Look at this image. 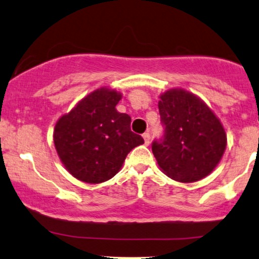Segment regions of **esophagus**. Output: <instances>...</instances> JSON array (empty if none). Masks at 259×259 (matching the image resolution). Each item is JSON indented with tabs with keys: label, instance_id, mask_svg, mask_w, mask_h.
<instances>
[{
	"label": "esophagus",
	"instance_id": "34e87169",
	"mask_svg": "<svg viewBox=\"0 0 259 259\" xmlns=\"http://www.w3.org/2000/svg\"><path fill=\"white\" fill-rule=\"evenodd\" d=\"M142 138H144V140H145V144H146V145L150 144V140H151L150 133H145L144 135H142Z\"/></svg>",
	"mask_w": 259,
	"mask_h": 259
}]
</instances>
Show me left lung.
I'll list each match as a JSON object with an SVG mask.
<instances>
[{"instance_id": "left-lung-1", "label": "left lung", "mask_w": 259, "mask_h": 259, "mask_svg": "<svg viewBox=\"0 0 259 259\" xmlns=\"http://www.w3.org/2000/svg\"><path fill=\"white\" fill-rule=\"evenodd\" d=\"M158 108L164 130L153 140L152 152L163 173L180 183L212 173L227 147V134L214 113L183 89L164 92Z\"/></svg>"}]
</instances>
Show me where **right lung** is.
Wrapping results in <instances>:
<instances>
[{
  "instance_id": "right-lung-1",
  "label": "right lung",
  "mask_w": 259,
  "mask_h": 259,
  "mask_svg": "<svg viewBox=\"0 0 259 259\" xmlns=\"http://www.w3.org/2000/svg\"><path fill=\"white\" fill-rule=\"evenodd\" d=\"M120 99L119 92L101 88L56 124V150L76 179L89 184L109 180L119 171L127 153L144 144V139L130 129V115L115 108Z\"/></svg>"
}]
</instances>
